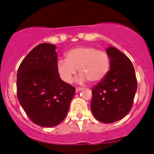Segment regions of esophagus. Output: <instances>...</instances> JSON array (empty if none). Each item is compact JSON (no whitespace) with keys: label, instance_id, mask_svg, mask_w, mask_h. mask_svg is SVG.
<instances>
[{"label":"esophagus","instance_id":"esophagus-1","mask_svg":"<svg viewBox=\"0 0 154 154\" xmlns=\"http://www.w3.org/2000/svg\"><path fill=\"white\" fill-rule=\"evenodd\" d=\"M82 90V88H76L75 91H76V93H78L79 91H81Z\"/></svg>","mask_w":154,"mask_h":154}]
</instances>
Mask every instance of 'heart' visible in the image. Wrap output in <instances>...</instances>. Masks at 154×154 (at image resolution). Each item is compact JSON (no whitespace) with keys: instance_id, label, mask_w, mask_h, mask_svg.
I'll list each match as a JSON object with an SVG mask.
<instances>
[{"instance_id":"b5f03b06","label":"heart","mask_w":154,"mask_h":154,"mask_svg":"<svg viewBox=\"0 0 154 154\" xmlns=\"http://www.w3.org/2000/svg\"><path fill=\"white\" fill-rule=\"evenodd\" d=\"M110 63V58L106 51L92 46H78L67 51L66 59L59 60L56 66L60 77L65 82H72L78 69L80 75L77 82L90 80L95 83L106 76Z\"/></svg>"}]
</instances>
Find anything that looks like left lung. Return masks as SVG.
I'll return each mask as SVG.
<instances>
[{
  "label": "left lung",
  "mask_w": 154,
  "mask_h": 154,
  "mask_svg": "<svg viewBox=\"0 0 154 154\" xmlns=\"http://www.w3.org/2000/svg\"><path fill=\"white\" fill-rule=\"evenodd\" d=\"M110 70L92 89L91 111L97 120L112 123L131 110L137 91V79L129 58L113 46L108 47Z\"/></svg>",
  "instance_id": "left-lung-1"
}]
</instances>
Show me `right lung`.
I'll return each mask as SVG.
<instances>
[{"mask_svg": "<svg viewBox=\"0 0 154 154\" xmlns=\"http://www.w3.org/2000/svg\"><path fill=\"white\" fill-rule=\"evenodd\" d=\"M56 46L41 43L23 59L17 72L19 103L32 122L51 128L66 117L75 88L63 82L57 71Z\"/></svg>", "mask_w": 154, "mask_h": 154, "instance_id": "right-lung-1", "label": "right lung"}]
</instances>
